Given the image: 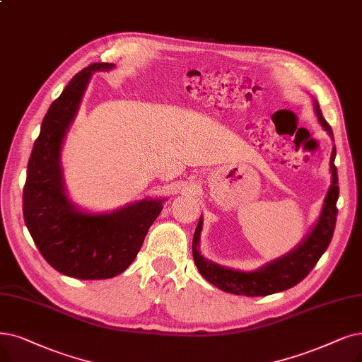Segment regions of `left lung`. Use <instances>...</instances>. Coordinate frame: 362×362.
Segmentation results:
<instances>
[{"label":"left lung","mask_w":362,"mask_h":362,"mask_svg":"<svg viewBox=\"0 0 362 362\" xmlns=\"http://www.w3.org/2000/svg\"><path fill=\"white\" fill-rule=\"evenodd\" d=\"M313 107L317 115V120H320L321 126L332 138L331 126L324 119L320 104H317L316 100H313ZM334 158H336V147H332V153L329 158L331 185L324 200L320 220L316 221L309 236L291 252H288L284 257H279L278 259H273V262L267 263L266 266L259 267L254 272H242V270L228 269L216 263H212L204 255H200L197 247L200 242L202 224H204V221L200 218L193 236V258H194V264L197 266L202 276L226 293H231L236 296H248V297L281 293L305 279L310 273V270L316 266L317 259H320L321 255L327 251L332 233H334L336 220H337L336 204L339 199V185H337L339 178H337V168L334 165Z\"/></svg>","instance_id":"obj_1"}]
</instances>
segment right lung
Wrapping results in <instances>:
<instances>
[{"instance_id":"obj_1","label":"right lung","mask_w":362,"mask_h":362,"mask_svg":"<svg viewBox=\"0 0 362 362\" xmlns=\"http://www.w3.org/2000/svg\"><path fill=\"white\" fill-rule=\"evenodd\" d=\"M92 64L72 77L50 105L28 162L23 187L25 224L46 262L65 276L110 279L132 264L165 199H144L112 212L90 214L72 205L64 187L62 142L95 71Z\"/></svg>"}]
</instances>
